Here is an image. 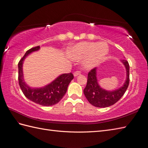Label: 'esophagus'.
<instances>
[{"mask_svg": "<svg viewBox=\"0 0 148 148\" xmlns=\"http://www.w3.org/2000/svg\"><path fill=\"white\" fill-rule=\"evenodd\" d=\"M80 74H81V73L79 71H75V72H74V75L75 77L77 76L78 75H80Z\"/></svg>", "mask_w": 148, "mask_h": 148, "instance_id": "esophagus-1", "label": "esophagus"}]
</instances>
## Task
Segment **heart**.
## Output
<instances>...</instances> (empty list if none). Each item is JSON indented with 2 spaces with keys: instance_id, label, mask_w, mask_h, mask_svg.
<instances>
[{
  "instance_id": "1",
  "label": "heart",
  "mask_w": 148,
  "mask_h": 148,
  "mask_svg": "<svg viewBox=\"0 0 148 148\" xmlns=\"http://www.w3.org/2000/svg\"><path fill=\"white\" fill-rule=\"evenodd\" d=\"M108 52V47L105 43L80 42L67 50V55L75 60H81L82 66L87 69L94 68L104 59Z\"/></svg>"
}]
</instances>
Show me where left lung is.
I'll return each instance as SVG.
<instances>
[{"instance_id":"1","label":"left lung","mask_w":148,"mask_h":148,"mask_svg":"<svg viewBox=\"0 0 148 148\" xmlns=\"http://www.w3.org/2000/svg\"><path fill=\"white\" fill-rule=\"evenodd\" d=\"M121 62L126 69V80L122 86L117 90L106 91L100 87L97 77V67L88 73L84 94L92 105L99 108L108 107L115 104L124 95L129 84V65L126 60H122Z\"/></svg>"}]
</instances>
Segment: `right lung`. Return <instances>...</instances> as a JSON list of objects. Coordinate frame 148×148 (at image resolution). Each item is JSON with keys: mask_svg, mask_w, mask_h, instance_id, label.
Listing matches in <instances>:
<instances>
[{"mask_svg": "<svg viewBox=\"0 0 148 148\" xmlns=\"http://www.w3.org/2000/svg\"><path fill=\"white\" fill-rule=\"evenodd\" d=\"M40 49L37 46L27 50L18 63V80L19 86L25 97L35 103L42 106H52L57 104L63 98L74 75L71 73L60 75L51 83L42 88H31L24 80L23 64L26 57L33 51Z\"/></svg>", "mask_w": 148, "mask_h": 148, "instance_id": "add662e5", "label": "right lung"}]
</instances>
